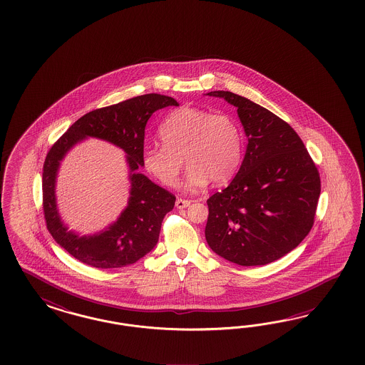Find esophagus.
I'll use <instances>...</instances> for the list:
<instances>
[{"label":"esophagus","instance_id":"34e87169","mask_svg":"<svg viewBox=\"0 0 365 365\" xmlns=\"http://www.w3.org/2000/svg\"><path fill=\"white\" fill-rule=\"evenodd\" d=\"M190 203L191 202L188 199L178 198L177 202H175V206H177L178 209H186V207L190 206Z\"/></svg>","mask_w":365,"mask_h":365}]
</instances>
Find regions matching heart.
<instances>
[{
    "instance_id": "1",
    "label": "heart",
    "mask_w": 365,
    "mask_h": 365,
    "mask_svg": "<svg viewBox=\"0 0 365 365\" xmlns=\"http://www.w3.org/2000/svg\"><path fill=\"white\" fill-rule=\"evenodd\" d=\"M158 135L162 145L144 148L143 166L167 187L177 186L183 159L187 190L203 187L209 180L214 185L230 180L242 160V130L229 113L182 107L167 116Z\"/></svg>"
}]
</instances>
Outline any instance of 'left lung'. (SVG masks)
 Wrapping results in <instances>:
<instances>
[{"mask_svg": "<svg viewBox=\"0 0 365 365\" xmlns=\"http://www.w3.org/2000/svg\"><path fill=\"white\" fill-rule=\"evenodd\" d=\"M237 107L247 148L232 183L207 199L206 241L241 266L266 265L309 234L320 197L319 170L297 133L273 112L229 91H212Z\"/></svg>", "mask_w": 365, "mask_h": 365, "instance_id": "obj_1", "label": "left lung"}]
</instances>
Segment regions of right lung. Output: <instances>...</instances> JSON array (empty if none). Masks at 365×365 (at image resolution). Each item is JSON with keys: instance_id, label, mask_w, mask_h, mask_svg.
Masks as SVG:
<instances>
[{"instance_id": "add662e5", "label": "right lung", "mask_w": 365, "mask_h": 365, "mask_svg": "<svg viewBox=\"0 0 365 365\" xmlns=\"http://www.w3.org/2000/svg\"><path fill=\"white\" fill-rule=\"evenodd\" d=\"M179 106L170 96L147 93L122 103L91 110L73 123L45 158L43 168V210L46 229L53 240L80 262L99 269L135 264L150 253L159 240L163 218L174 209L175 195L155 185L138 170L143 166L144 128L155 110ZM87 135L120 146L128 154L132 197L123 215L106 232L78 237L68 232L55 207V174L66 151Z\"/></svg>"}]
</instances>
